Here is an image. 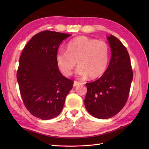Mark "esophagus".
I'll return each instance as SVG.
<instances>
[{
    "instance_id": "34e87169",
    "label": "esophagus",
    "mask_w": 149,
    "mask_h": 149,
    "mask_svg": "<svg viewBox=\"0 0 149 149\" xmlns=\"http://www.w3.org/2000/svg\"><path fill=\"white\" fill-rule=\"evenodd\" d=\"M79 84H80V83H79L78 81H75L74 82V86H77V85H79Z\"/></svg>"
}]
</instances>
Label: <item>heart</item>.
Segmentation results:
<instances>
[{
    "label": "heart",
    "mask_w": 149,
    "mask_h": 149,
    "mask_svg": "<svg viewBox=\"0 0 149 149\" xmlns=\"http://www.w3.org/2000/svg\"><path fill=\"white\" fill-rule=\"evenodd\" d=\"M109 57V47L105 42L81 36L68 42L66 51L57 53L56 61L65 76L72 74L77 62L76 72L79 75L96 79L105 72Z\"/></svg>",
    "instance_id": "1"
}]
</instances>
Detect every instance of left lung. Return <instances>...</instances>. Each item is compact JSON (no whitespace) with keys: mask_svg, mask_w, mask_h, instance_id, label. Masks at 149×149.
<instances>
[{"mask_svg":"<svg viewBox=\"0 0 149 149\" xmlns=\"http://www.w3.org/2000/svg\"><path fill=\"white\" fill-rule=\"evenodd\" d=\"M111 58L99 79L86 83L84 105L90 115L107 119L116 115L127 102L133 72L127 49L113 35L107 37Z\"/></svg>","mask_w":149,"mask_h":149,"instance_id":"obj_1","label":"left lung"}]
</instances>
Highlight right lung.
I'll return each mask as SVG.
<instances>
[{
	"label": "right lung",
	"instance_id": "add662e5",
	"mask_svg": "<svg viewBox=\"0 0 149 149\" xmlns=\"http://www.w3.org/2000/svg\"><path fill=\"white\" fill-rule=\"evenodd\" d=\"M70 34L43 31L33 36L22 51L17 79L24 106L42 120L61 112L74 81L63 76L56 61L59 45Z\"/></svg>",
	"mask_w": 149,
	"mask_h": 149
}]
</instances>
